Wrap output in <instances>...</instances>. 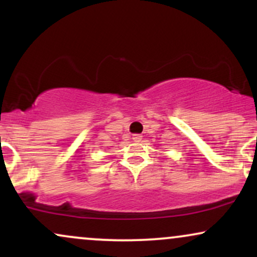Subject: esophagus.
Wrapping results in <instances>:
<instances>
[{
	"instance_id": "34e87169",
	"label": "esophagus",
	"mask_w": 257,
	"mask_h": 257,
	"mask_svg": "<svg viewBox=\"0 0 257 257\" xmlns=\"http://www.w3.org/2000/svg\"><path fill=\"white\" fill-rule=\"evenodd\" d=\"M133 140H134L135 143H140V141L143 140V135H140V134H134V135H133Z\"/></svg>"
}]
</instances>
